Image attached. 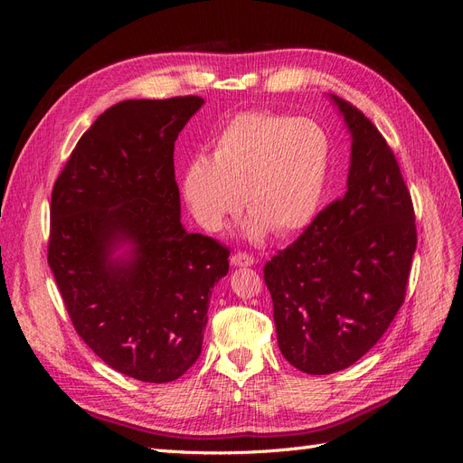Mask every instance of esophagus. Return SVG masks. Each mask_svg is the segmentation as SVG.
<instances>
[{
    "mask_svg": "<svg viewBox=\"0 0 463 463\" xmlns=\"http://www.w3.org/2000/svg\"><path fill=\"white\" fill-rule=\"evenodd\" d=\"M232 264L233 266H240V269H243V266H253L255 264V259L247 255V253H235L232 257Z\"/></svg>",
    "mask_w": 463,
    "mask_h": 463,
    "instance_id": "obj_1",
    "label": "esophagus"
}]
</instances>
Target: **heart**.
Returning a JSON list of instances; mask_svg holds the SVG:
<instances>
[{
	"label": "heart",
	"instance_id": "heart-1",
	"mask_svg": "<svg viewBox=\"0 0 463 463\" xmlns=\"http://www.w3.org/2000/svg\"><path fill=\"white\" fill-rule=\"evenodd\" d=\"M330 167L332 141L320 123L243 111L220 129L208 158L197 156L184 167L181 194L210 232L226 226L243 203L249 240H262L270 230L291 235L318 214Z\"/></svg>",
	"mask_w": 463,
	"mask_h": 463
}]
</instances>
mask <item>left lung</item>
Returning <instances> with one entry per match:
<instances>
[{"label": "left lung", "instance_id": "obj_1", "mask_svg": "<svg viewBox=\"0 0 463 463\" xmlns=\"http://www.w3.org/2000/svg\"><path fill=\"white\" fill-rule=\"evenodd\" d=\"M352 137L347 189L266 262L278 345L307 374L352 367L403 303L415 214L394 152L357 108L330 94Z\"/></svg>", "mask_w": 463, "mask_h": 463}]
</instances>
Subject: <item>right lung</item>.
Masks as SVG:
<instances>
[{
  "label": "right lung",
  "mask_w": 463,
  "mask_h": 463,
  "mask_svg": "<svg viewBox=\"0 0 463 463\" xmlns=\"http://www.w3.org/2000/svg\"><path fill=\"white\" fill-rule=\"evenodd\" d=\"M199 96L125 100L80 137L55 181L48 264L77 334L106 365L172 383L203 349L230 250L181 223L174 143Z\"/></svg>",
  "instance_id": "obj_1"
}]
</instances>
